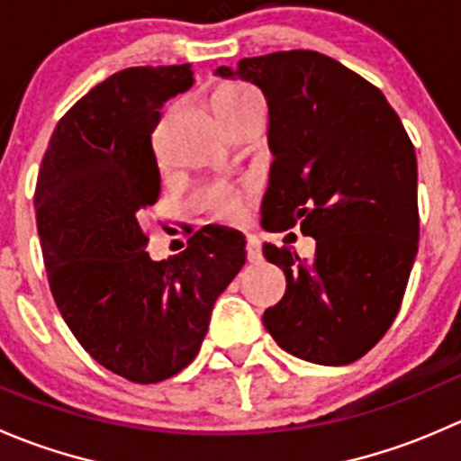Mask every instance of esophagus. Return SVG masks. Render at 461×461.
<instances>
[{
	"label": "esophagus",
	"mask_w": 461,
	"mask_h": 461,
	"mask_svg": "<svg viewBox=\"0 0 461 461\" xmlns=\"http://www.w3.org/2000/svg\"><path fill=\"white\" fill-rule=\"evenodd\" d=\"M248 258L252 260V263L263 260V248H260V240L257 236H248Z\"/></svg>",
	"instance_id": "esophagus-1"
}]
</instances>
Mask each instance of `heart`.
I'll return each mask as SVG.
<instances>
[{
	"label": "heart",
	"instance_id": "b5f03b06",
	"mask_svg": "<svg viewBox=\"0 0 461 461\" xmlns=\"http://www.w3.org/2000/svg\"><path fill=\"white\" fill-rule=\"evenodd\" d=\"M212 106L225 129L234 127L248 115L263 113V100L258 93L243 85H225L218 88L212 97ZM209 207L216 218H234L240 212V194L222 189V192L213 194Z\"/></svg>",
	"mask_w": 461,
	"mask_h": 461
}]
</instances>
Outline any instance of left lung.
<instances>
[{"mask_svg":"<svg viewBox=\"0 0 461 461\" xmlns=\"http://www.w3.org/2000/svg\"><path fill=\"white\" fill-rule=\"evenodd\" d=\"M267 102V231L301 225L317 240L310 263L263 245L285 272L281 303L263 323L290 355L321 366L364 357L402 305L420 243L417 158L379 88L314 50H278L218 67Z\"/></svg>","mask_w":461,"mask_h":461,"instance_id":"left-lung-1","label":"left lung"}]
</instances>
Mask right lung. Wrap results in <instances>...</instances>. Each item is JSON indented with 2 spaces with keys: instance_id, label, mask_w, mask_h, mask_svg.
Listing matches in <instances>:
<instances>
[{
  "instance_id": "1",
  "label": "right lung",
  "mask_w": 461,
  "mask_h": 461,
  "mask_svg": "<svg viewBox=\"0 0 461 461\" xmlns=\"http://www.w3.org/2000/svg\"><path fill=\"white\" fill-rule=\"evenodd\" d=\"M194 73L131 67L93 86L50 136L35 207L49 285L82 348L111 373L156 384L201 350L213 303L245 265V236L207 225L169 260L144 249L160 196L151 133Z\"/></svg>"
}]
</instances>
